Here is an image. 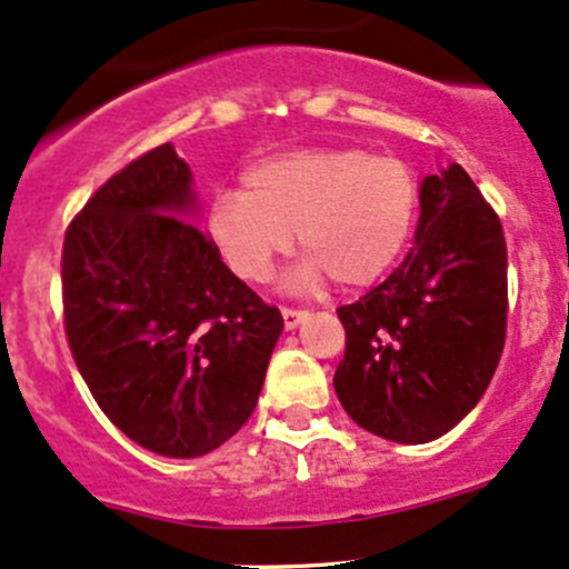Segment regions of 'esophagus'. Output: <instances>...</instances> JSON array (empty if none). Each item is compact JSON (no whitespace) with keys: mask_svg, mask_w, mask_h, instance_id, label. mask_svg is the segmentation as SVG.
<instances>
[{"mask_svg":"<svg viewBox=\"0 0 569 569\" xmlns=\"http://www.w3.org/2000/svg\"><path fill=\"white\" fill-rule=\"evenodd\" d=\"M280 317H283L286 330H295V327L300 325V321L306 319L308 313L306 311H297V308H283V311H280Z\"/></svg>","mask_w":569,"mask_h":569,"instance_id":"1","label":"esophagus"}]
</instances>
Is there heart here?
Here are the masks:
<instances>
[{"instance_id":"obj_1","label":"heart","mask_w":569,"mask_h":569,"mask_svg":"<svg viewBox=\"0 0 569 569\" xmlns=\"http://www.w3.org/2000/svg\"><path fill=\"white\" fill-rule=\"evenodd\" d=\"M418 209L416 173L358 146L300 148L250 164L239 192L217 194L206 233L244 283H263L289 250L302 252L295 286L332 278L363 289L393 267Z\"/></svg>"}]
</instances>
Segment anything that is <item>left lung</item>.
Here are the masks:
<instances>
[{
	"label": "left lung",
	"mask_w": 569,
	"mask_h": 569,
	"mask_svg": "<svg viewBox=\"0 0 569 569\" xmlns=\"http://www.w3.org/2000/svg\"><path fill=\"white\" fill-rule=\"evenodd\" d=\"M507 239L460 164L421 183L416 244L352 306L332 386L358 427L429 443L468 416L507 341Z\"/></svg>",
	"instance_id": "8db88e82"
}]
</instances>
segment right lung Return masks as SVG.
Masks as SVG:
<instances>
[{"label":"right lung","instance_id":"add662e5","mask_svg":"<svg viewBox=\"0 0 569 569\" xmlns=\"http://www.w3.org/2000/svg\"><path fill=\"white\" fill-rule=\"evenodd\" d=\"M198 200L170 142L114 173L62 242L73 363L126 438L200 457L256 410L283 317L189 222Z\"/></svg>","mask_w":569,"mask_h":569}]
</instances>
